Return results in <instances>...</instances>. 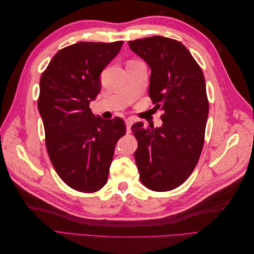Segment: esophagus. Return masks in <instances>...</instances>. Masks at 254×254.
I'll return each mask as SVG.
<instances>
[{"label":"esophagus","mask_w":254,"mask_h":254,"mask_svg":"<svg viewBox=\"0 0 254 254\" xmlns=\"http://www.w3.org/2000/svg\"><path fill=\"white\" fill-rule=\"evenodd\" d=\"M126 129H127V133H130L131 132V126H132V124H133V122H132V120H130V119H128V120H126Z\"/></svg>","instance_id":"1"}]
</instances>
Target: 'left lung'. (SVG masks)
<instances>
[{"label":"left lung","mask_w":254,"mask_h":254,"mask_svg":"<svg viewBox=\"0 0 254 254\" xmlns=\"http://www.w3.org/2000/svg\"><path fill=\"white\" fill-rule=\"evenodd\" d=\"M128 43L150 66L149 97L163 111L162 127L144 128L141 122L131 127L140 179L151 190H172L189 178L200 158L209 114L204 76L175 39L153 36Z\"/></svg>","instance_id":"8db88e82"}]
</instances>
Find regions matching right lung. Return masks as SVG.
<instances>
[{
  "mask_svg": "<svg viewBox=\"0 0 254 254\" xmlns=\"http://www.w3.org/2000/svg\"><path fill=\"white\" fill-rule=\"evenodd\" d=\"M123 43L68 45L55 54L40 78L38 109L49 157L63 181L81 193L107 183L115 144L126 133L121 118L106 121L90 109L101 91L99 75Z\"/></svg>",
  "mask_w": 254,
  "mask_h": 254,
  "instance_id": "right-lung-1",
  "label": "right lung"
}]
</instances>
